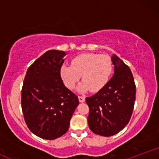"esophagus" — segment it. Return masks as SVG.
<instances>
[{"label":"esophagus","instance_id":"34e87169","mask_svg":"<svg viewBox=\"0 0 159 159\" xmlns=\"http://www.w3.org/2000/svg\"><path fill=\"white\" fill-rule=\"evenodd\" d=\"M78 99H79L80 102H84L85 101V96H78Z\"/></svg>","mask_w":159,"mask_h":159}]
</instances>
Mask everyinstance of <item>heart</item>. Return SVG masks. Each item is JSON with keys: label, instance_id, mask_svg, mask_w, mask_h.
<instances>
[{"label": "heart", "instance_id": "b5f03b06", "mask_svg": "<svg viewBox=\"0 0 159 159\" xmlns=\"http://www.w3.org/2000/svg\"><path fill=\"white\" fill-rule=\"evenodd\" d=\"M71 63L72 66H62L61 78L68 88L73 89L81 75L83 81L78 87L79 92H96L102 89L114 70L112 59L107 54L85 53L75 57Z\"/></svg>", "mask_w": 159, "mask_h": 159}]
</instances>
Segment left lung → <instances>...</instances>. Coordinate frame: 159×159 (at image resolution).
Segmentation results:
<instances>
[{
	"mask_svg": "<svg viewBox=\"0 0 159 159\" xmlns=\"http://www.w3.org/2000/svg\"><path fill=\"white\" fill-rule=\"evenodd\" d=\"M114 75L102 89L86 98L89 106L87 122L90 130L101 136L117 134L129 123L135 102L136 87L132 71L113 54Z\"/></svg>",
	"mask_w": 159,
	"mask_h": 159,
	"instance_id": "1",
	"label": "left lung"
}]
</instances>
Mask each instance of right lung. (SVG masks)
Listing matches in <instances>:
<instances>
[{"instance_id": "add662e5", "label": "right lung", "mask_w": 159, "mask_h": 159, "mask_svg": "<svg viewBox=\"0 0 159 159\" xmlns=\"http://www.w3.org/2000/svg\"><path fill=\"white\" fill-rule=\"evenodd\" d=\"M66 53L49 50L29 67L21 90V108L30 132L54 140L68 131L78 96L64 85L61 68Z\"/></svg>"}]
</instances>
